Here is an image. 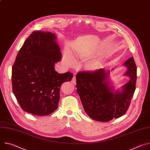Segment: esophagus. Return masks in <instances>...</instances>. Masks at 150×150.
<instances>
[{
	"instance_id": "1",
	"label": "esophagus",
	"mask_w": 150,
	"mask_h": 150,
	"mask_svg": "<svg viewBox=\"0 0 150 150\" xmlns=\"http://www.w3.org/2000/svg\"><path fill=\"white\" fill-rule=\"evenodd\" d=\"M71 82L73 83L74 84H75V83H76V76H75V75H74V76H73V78H72V80H71Z\"/></svg>"
}]
</instances>
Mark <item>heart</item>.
<instances>
[{"label":"heart","mask_w":150,"mask_h":150,"mask_svg":"<svg viewBox=\"0 0 150 150\" xmlns=\"http://www.w3.org/2000/svg\"><path fill=\"white\" fill-rule=\"evenodd\" d=\"M63 61L68 65H73L75 62L74 56H72L69 53H65L63 56Z\"/></svg>","instance_id":"1"}]
</instances>
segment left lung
I'll return each instance as SVG.
<instances>
[{"label": "left lung", "instance_id": "obj_1", "mask_svg": "<svg viewBox=\"0 0 150 150\" xmlns=\"http://www.w3.org/2000/svg\"><path fill=\"white\" fill-rule=\"evenodd\" d=\"M127 71L125 75L130 79L122 86L121 91H114L109 81L110 71L99 69L77 73V88L84 111L93 120L109 122L124 115L133 97L137 81V66L131 57L124 63Z\"/></svg>", "mask_w": 150, "mask_h": 150}]
</instances>
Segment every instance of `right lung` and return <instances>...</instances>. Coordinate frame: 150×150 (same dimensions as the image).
<instances>
[{
    "mask_svg": "<svg viewBox=\"0 0 150 150\" xmlns=\"http://www.w3.org/2000/svg\"><path fill=\"white\" fill-rule=\"evenodd\" d=\"M50 32L35 31L25 41L12 67L13 93L21 108L36 116H46L58 108L61 85L71 81V72L59 74L55 63L62 54Z\"/></svg>",
    "mask_w": 150,
    "mask_h": 150,
    "instance_id": "1",
    "label": "right lung"
}]
</instances>
